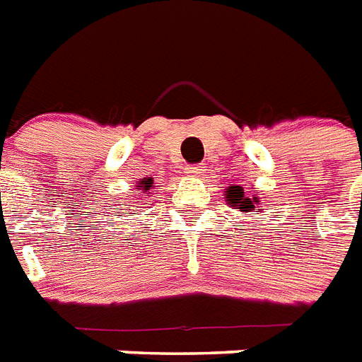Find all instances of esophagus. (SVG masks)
Returning a JSON list of instances; mask_svg holds the SVG:
<instances>
[{"label": "esophagus", "mask_w": 362, "mask_h": 362, "mask_svg": "<svg viewBox=\"0 0 362 362\" xmlns=\"http://www.w3.org/2000/svg\"><path fill=\"white\" fill-rule=\"evenodd\" d=\"M205 166L204 164H190V166L185 168V173L190 175V177H199V175H204Z\"/></svg>", "instance_id": "obj_1"}]
</instances>
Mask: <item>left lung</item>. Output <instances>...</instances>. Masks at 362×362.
I'll list each match as a JSON object with an SVG mask.
<instances>
[{
    "label": "left lung",
    "mask_w": 362,
    "mask_h": 362,
    "mask_svg": "<svg viewBox=\"0 0 362 362\" xmlns=\"http://www.w3.org/2000/svg\"><path fill=\"white\" fill-rule=\"evenodd\" d=\"M226 202L228 204L233 207V209H239L243 211V213H254V209H256V205H258L259 198L258 196H254V198H248V196H245V192H243V187H237V185H233V187H230V189H226Z\"/></svg>",
    "instance_id": "left-lung-1"
}]
</instances>
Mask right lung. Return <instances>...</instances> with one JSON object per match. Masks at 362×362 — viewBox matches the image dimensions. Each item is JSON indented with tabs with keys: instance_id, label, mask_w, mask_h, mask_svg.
Masks as SVG:
<instances>
[{
	"instance_id": "add662e5",
	"label": "right lung",
	"mask_w": 362,
	"mask_h": 362,
	"mask_svg": "<svg viewBox=\"0 0 362 362\" xmlns=\"http://www.w3.org/2000/svg\"><path fill=\"white\" fill-rule=\"evenodd\" d=\"M136 187H138V190H141V194L147 196V194H149V190H151V187H153V179L151 177L144 179V181H140V183L136 185ZM136 199H141V198H136ZM138 204H141V202H138ZM131 215H136V213H131Z\"/></svg>"
}]
</instances>
